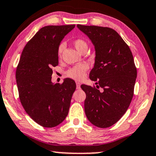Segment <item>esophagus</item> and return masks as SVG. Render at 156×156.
I'll use <instances>...</instances> for the list:
<instances>
[{"mask_svg":"<svg viewBox=\"0 0 156 156\" xmlns=\"http://www.w3.org/2000/svg\"><path fill=\"white\" fill-rule=\"evenodd\" d=\"M76 88H77V89H80V83H76Z\"/></svg>","mask_w":156,"mask_h":156,"instance_id":"obj_1","label":"esophagus"}]
</instances>
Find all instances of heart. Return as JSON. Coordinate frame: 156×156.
<instances>
[{
  "label": "heart",
  "mask_w": 156,
  "mask_h": 156,
  "mask_svg": "<svg viewBox=\"0 0 156 156\" xmlns=\"http://www.w3.org/2000/svg\"><path fill=\"white\" fill-rule=\"evenodd\" d=\"M74 45L77 49V50L79 51L80 52L81 51L88 48V44L86 41L83 39H77L76 40L74 41ZM65 47H66V44L65 43H61L58 46V55L59 57H61L62 53L63 52ZM88 69V66L86 63H81L77 66H74L73 68H70L68 70V76L70 78H73L76 80H80L83 78L85 76V73Z\"/></svg>",
  "instance_id": "b5f03b06"
}]
</instances>
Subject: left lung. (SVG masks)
<instances>
[{
    "instance_id": "obj_1",
    "label": "left lung",
    "mask_w": 156,
    "mask_h": 156,
    "mask_svg": "<svg viewBox=\"0 0 156 156\" xmlns=\"http://www.w3.org/2000/svg\"><path fill=\"white\" fill-rule=\"evenodd\" d=\"M77 27L91 41L96 55L89 78L97 81L98 88L81 85L86 94L85 113L96 127H111L125 114L133 97L137 69L133 54L114 29L80 24Z\"/></svg>"
}]
</instances>
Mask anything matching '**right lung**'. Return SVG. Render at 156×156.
I'll use <instances>...</instances> for the list:
<instances>
[{
    "label": "right lung",
    "mask_w": 156,
    "mask_h": 156,
    "mask_svg": "<svg viewBox=\"0 0 156 156\" xmlns=\"http://www.w3.org/2000/svg\"><path fill=\"white\" fill-rule=\"evenodd\" d=\"M75 27H42L26 44L17 66L21 103L29 117L44 127H54L64 121L76 88L70 78L64 79L62 84L52 82V68L58 65V46Z\"/></svg>",
    "instance_id": "obj_1"
}]
</instances>
